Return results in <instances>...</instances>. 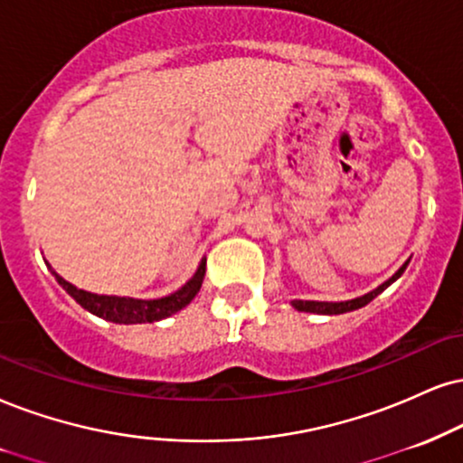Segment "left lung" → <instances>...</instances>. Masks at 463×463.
Instances as JSON below:
<instances>
[{
    "label": "left lung",
    "mask_w": 463,
    "mask_h": 463,
    "mask_svg": "<svg viewBox=\"0 0 463 463\" xmlns=\"http://www.w3.org/2000/svg\"><path fill=\"white\" fill-rule=\"evenodd\" d=\"M410 264V260L403 264L399 270L392 275L391 279H386L384 283L378 285L375 289H371L364 296H358V298H352V300H341V302H322V300H292V307L298 311H307V313H319V316H339V313H347V311H356L361 309V307L369 305L371 300L375 298V296L384 292L386 288H389L391 283H395L399 277L403 275V270H406V266Z\"/></svg>",
    "instance_id": "left-lung-1"
}]
</instances>
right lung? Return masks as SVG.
<instances>
[{
	"label": "right lung",
	"instance_id": "add662e5",
	"mask_svg": "<svg viewBox=\"0 0 463 463\" xmlns=\"http://www.w3.org/2000/svg\"><path fill=\"white\" fill-rule=\"evenodd\" d=\"M51 272H53L55 281L60 283L85 311L94 313V316L109 319V322H116V324H146V322H158V319L174 316V313L184 309L188 302L195 298L199 288H202L203 283L205 260L199 261L195 275L188 279L180 289H175V292L169 296H163V298H152V300L130 298V296H107V294L85 292V289H79L77 285L68 283L64 277L57 275L53 268H51Z\"/></svg>",
	"mask_w": 463,
	"mask_h": 463
}]
</instances>
